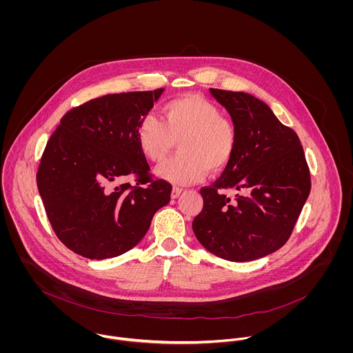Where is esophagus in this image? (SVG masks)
Returning a JSON list of instances; mask_svg holds the SVG:
<instances>
[{
  "label": "esophagus",
  "instance_id": "esophagus-1",
  "mask_svg": "<svg viewBox=\"0 0 353 353\" xmlns=\"http://www.w3.org/2000/svg\"><path fill=\"white\" fill-rule=\"evenodd\" d=\"M183 190L182 189H179V188H174L172 189V192H171V199H178L179 196H181V193H182Z\"/></svg>",
  "mask_w": 353,
  "mask_h": 353
}]
</instances>
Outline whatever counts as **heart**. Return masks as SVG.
Returning a JSON list of instances; mask_svg holds the SVG:
<instances>
[{
	"instance_id": "heart-1",
	"label": "heart",
	"mask_w": 353,
	"mask_h": 353,
	"mask_svg": "<svg viewBox=\"0 0 353 353\" xmlns=\"http://www.w3.org/2000/svg\"><path fill=\"white\" fill-rule=\"evenodd\" d=\"M136 140L141 153L160 161L178 143L179 154L156 167V175L176 186L202 181L208 171L219 172L228 165L236 150V129L220 108L200 97L168 101L161 121L145 115L137 125Z\"/></svg>"
}]
</instances>
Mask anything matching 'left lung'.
<instances>
[{
    "label": "left lung",
    "mask_w": 353,
    "mask_h": 353,
    "mask_svg": "<svg viewBox=\"0 0 353 353\" xmlns=\"http://www.w3.org/2000/svg\"><path fill=\"white\" fill-rule=\"evenodd\" d=\"M209 92L228 111L238 141L221 176L200 190L193 231L208 252L248 262L288 241L310 194V171L298 134L266 103L245 92ZM225 190L240 193L230 199Z\"/></svg>",
    "instance_id": "1"
}]
</instances>
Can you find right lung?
I'll return each instance as SVG.
<instances>
[{
  "label": "right lung",
  "mask_w": 353,
  "mask_h": 353,
  "mask_svg": "<svg viewBox=\"0 0 353 353\" xmlns=\"http://www.w3.org/2000/svg\"><path fill=\"white\" fill-rule=\"evenodd\" d=\"M163 92L87 101L68 111L51 134L37 183L55 235L72 252L91 259L129 252L170 202L171 185L152 181L136 140L139 122Z\"/></svg>",
  "instance_id": "1"
}]
</instances>
